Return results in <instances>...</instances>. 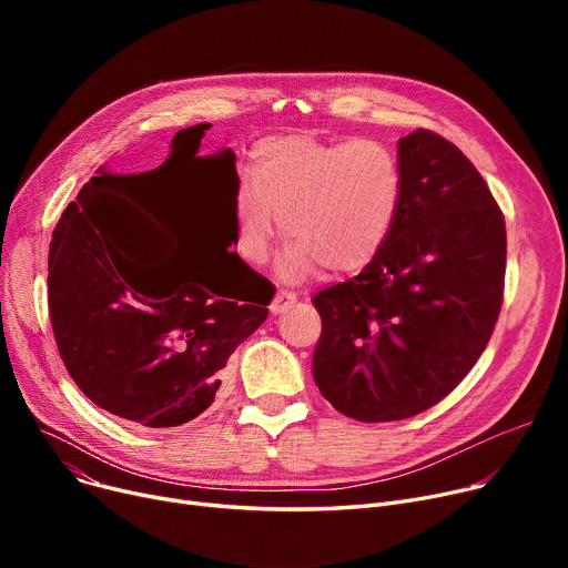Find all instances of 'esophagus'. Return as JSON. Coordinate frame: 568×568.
I'll use <instances>...</instances> for the list:
<instances>
[{
  "label": "esophagus",
  "mask_w": 568,
  "mask_h": 568,
  "mask_svg": "<svg viewBox=\"0 0 568 568\" xmlns=\"http://www.w3.org/2000/svg\"><path fill=\"white\" fill-rule=\"evenodd\" d=\"M296 302V294L294 292H290V290H278L276 292V296H274V302H272V313H283V311H287L292 304Z\"/></svg>",
  "instance_id": "1"
}]
</instances>
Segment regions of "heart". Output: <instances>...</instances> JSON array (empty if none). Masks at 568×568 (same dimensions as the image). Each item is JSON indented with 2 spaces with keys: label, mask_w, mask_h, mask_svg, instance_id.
<instances>
[{
  "label": "heart",
  "mask_w": 568,
  "mask_h": 568,
  "mask_svg": "<svg viewBox=\"0 0 568 568\" xmlns=\"http://www.w3.org/2000/svg\"><path fill=\"white\" fill-rule=\"evenodd\" d=\"M400 200V163L377 140L268 135L253 144L246 182L234 193L236 248L262 264L281 216L285 274L311 276L320 266L356 274L389 242Z\"/></svg>",
  "instance_id": "b5f03b06"
}]
</instances>
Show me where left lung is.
I'll use <instances>...</instances> for the list:
<instances>
[{
    "label": "left lung",
    "mask_w": 568,
    "mask_h": 568,
    "mask_svg": "<svg viewBox=\"0 0 568 568\" xmlns=\"http://www.w3.org/2000/svg\"><path fill=\"white\" fill-rule=\"evenodd\" d=\"M403 200L382 253L315 294L313 377L349 419L400 422L449 396L486 349L504 300L506 225L484 176L446 138L398 142Z\"/></svg>",
    "instance_id": "1"
}]
</instances>
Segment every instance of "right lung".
Masks as SVG:
<instances>
[{
    "label": "right lung",
    "mask_w": 568,
    "mask_h": 568,
    "mask_svg": "<svg viewBox=\"0 0 568 568\" xmlns=\"http://www.w3.org/2000/svg\"><path fill=\"white\" fill-rule=\"evenodd\" d=\"M209 126L179 131L174 152L195 156ZM223 156L232 168L234 154ZM172 159L142 174L99 170L48 253L50 322L69 375L89 400L146 428L182 426L214 403L230 354L274 300L236 253L176 251L189 234L144 197Z\"/></svg>",
    "instance_id": "add662e5"
}]
</instances>
